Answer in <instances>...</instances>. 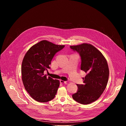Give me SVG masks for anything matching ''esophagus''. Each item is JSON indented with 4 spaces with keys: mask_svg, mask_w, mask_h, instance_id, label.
<instances>
[{
    "mask_svg": "<svg viewBox=\"0 0 126 126\" xmlns=\"http://www.w3.org/2000/svg\"><path fill=\"white\" fill-rule=\"evenodd\" d=\"M60 82L61 83H62V84H63V83H67V81H63V80H61L60 81Z\"/></svg>",
    "mask_w": 126,
    "mask_h": 126,
    "instance_id": "esophagus-1",
    "label": "esophagus"
}]
</instances>
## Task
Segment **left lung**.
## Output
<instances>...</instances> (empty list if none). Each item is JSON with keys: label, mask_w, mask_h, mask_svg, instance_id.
Returning a JSON list of instances; mask_svg holds the SVG:
<instances>
[{"label": "left lung", "mask_w": 126, "mask_h": 126, "mask_svg": "<svg viewBox=\"0 0 126 126\" xmlns=\"http://www.w3.org/2000/svg\"><path fill=\"white\" fill-rule=\"evenodd\" d=\"M70 47L79 54L81 70L87 74L83 78L84 84H77V92L72 98L81 104H90L99 98L107 86L109 76L107 62L102 53L90 44Z\"/></svg>", "instance_id": "8db88e82"}]
</instances>
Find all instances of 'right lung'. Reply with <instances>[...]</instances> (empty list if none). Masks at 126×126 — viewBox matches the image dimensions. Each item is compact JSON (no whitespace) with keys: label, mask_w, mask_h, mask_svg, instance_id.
<instances>
[{"label":"right lung","mask_w":126,"mask_h":126,"mask_svg":"<svg viewBox=\"0 0 126 126\" xmlns=\"http://www.w3.org/2000/svg\"><path fill=\"white\" fill-rule=\"evenodd\" d=\"M64 47L42 40L32 46L25 54L21 66L22 80L27 92L36 101L45 103L54 98L60 81L47 77L44 72L50 69L53 57Z\"/></svg>","instance_id":"right-lung-1"}]
</instances>
